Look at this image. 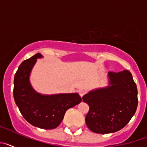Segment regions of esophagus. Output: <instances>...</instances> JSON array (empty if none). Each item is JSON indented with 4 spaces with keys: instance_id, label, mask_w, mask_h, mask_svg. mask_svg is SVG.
I'll use <instances>...</instances> for the list:
<instances>
[{
    "instance_id": "esophagus-1",
    "label": "esophagus",
    "mask_w": 147,
    "mask_h": 147,
    "mask_svg": "<svg viewBox=\"0 0 147 147\" xmlns=\"http://www.w3.org/2000/svg\"><path fill=\"white\" fill-rule=\"evenodd\" d=\"M79 94H80V96L82 97L85 94V90H79Z\"/></svg>"
}]
</instances>
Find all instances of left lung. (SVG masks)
<instances>
[{"instance_id":"8db88e82","label":"left lung","mask_w":147,"mask_h":147,"mask_svg":"<svg viewBox=\"0 0 147 147\" xmlns=\"http://www.w3.org/2000/svg\"><path fill=\"white\" fill-rule=\"evenodd\" d=\"M106 88L94 90L82 97L90 109L85 122L92 132L107 134L124 128L138 107V90L132 74L124 70L109 72Z\"/></svg>"}]
</instances>
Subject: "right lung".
I'll return each instance as SVG.
<instances>
[{
	"mask_svg": "<svg viewBox=\"0 0 147 147\" xmlns=\"http://www.w3.org/2000/svg\"><path fill=\"white\" fill-rule=\"evenodd\" d=\"M40 54L23 61L14 79L13 95L23 118L32 125L44 129H54L63 120L65 112L82 102L78 93L42 95L32 88L29 76Z\"/></svg>",
	"mask_w": 147,
	"mask_h": 147,
	"instance_id": "add662e5",
	"label": "right lung"
}]
</instances>
